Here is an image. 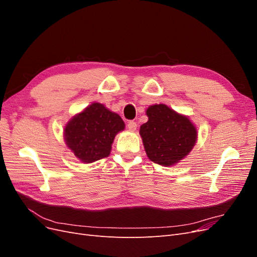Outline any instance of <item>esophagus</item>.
Here are the masks:
<instances>
[{
  "label": "esophagus",
  "instance_id": "obj_1",
  "mask_svg": "<svg viewBox=\"0 0 257 257\" xmlns=\"http://www.w3.org/2000/svg\"><path fill=\"white\" fill-rule=\"evenodd\" d=\"M127 128L130 130V131H136V128H137V123L135 122V121H130L128 123H127Z\"/></svg>",
  "mask_w": 257,
  "mask_h": 257
}]
</instances>
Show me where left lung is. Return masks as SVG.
<instances>
[{"instance_id": "1", "label": "left lung", "mask_w": 257, "mask_h": 257, "mask_svg": "<svg viewBox=\"0 0 257 257\" xmlns=\"http://www.w3.org/2000/svg\"><path fill=\"white\" fill-rule=\"evenodd\" d=\"M146 113L148 121L141 126L139 134L148 158L162 166L177 164L196 144V127L188 116L164 104L150 106Z\"/></svg>"}]
</instances>
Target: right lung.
Segmentation results:
<instances>
[{
    "label": "right lung",
    "mask_w": 257,
    "mask_h": 257,
    "mask_svg": "<svg viewBox=\"0 0 257 257\" xmlns=\"http://www.w3.org/2000/svg\"><path fill=\"white\" fill-rule=\"evenodd\" d=\"M121 116L93 103L67 122L64 128L66 146L83 163H92L110 154L114 136L124 130Z\"/></svg>",
    "instance_id": "right-lung-1"
}]
</instances>
